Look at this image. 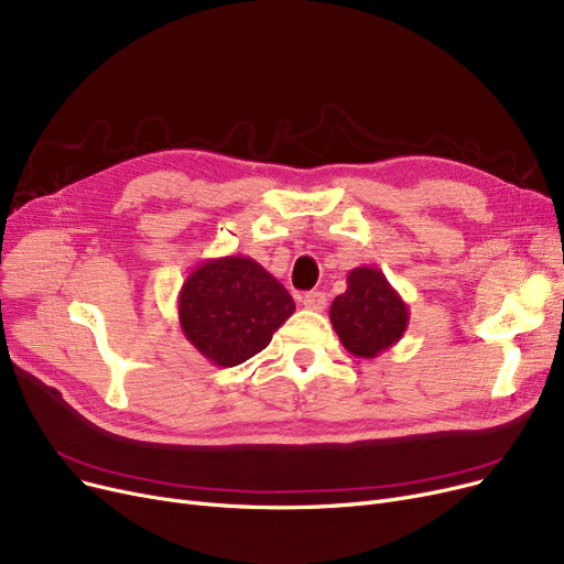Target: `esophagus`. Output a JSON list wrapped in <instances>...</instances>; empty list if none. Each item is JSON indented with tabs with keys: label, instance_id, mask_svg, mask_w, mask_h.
Returning a JSON list of instances; mask_svg holds the SVG:
<instances>
[{
	"label": "esophagus",
	"instance_id": "34e87169",
	"mask_svg": "<svg viewBox=\"0 0 564 564\" xmlns=\"http://www.w3.org/2000/svg\"><path fill=\"white\" fill-rule=\"evenodd\" d=\"M302 304L311 311H323L327 304V297H325V293H321V290H311V293H306L302 297Z\"/></svg>",
	"mask_w": 564,
	"mask_h": 564
}]
</instances>
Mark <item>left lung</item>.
<instances>
[{
    "instance_id": "left-lung-1",
    "label": "left lung",
    "mask_w": 564,
    "mask_h": 564,
    "mask_svg": "<svg viewBox=\"0 0 564 564\" xmlns=\"http://www.w3.org/2000/svg\"><path fill=\"white\" fill-rule=\"evenodd\" d=\"M329 321L350 356L371 360L404 337L409 304L379 267H356L346 276V293L329 306Z\"/></svg>"
}]
</instances>
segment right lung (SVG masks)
I'll return each mask as SVG.
<instances>
[{
    "label": "right lung",
    "mask_w": 564,
    "mask_h": 564,
    "mask_svg": "<svg viewBox=\"0 0 564 564\" xmlns=\"http://www.w3.org/2000/svg\"><path fill=\"white\" fill-rule=\"evenodd\" d=\"M293 314L288 290L246 256L199 262L178 293L183 337L216 367L253 358Z\"/></svg>",
    "instance_id": "obj_1"
}]
</instances>
